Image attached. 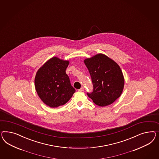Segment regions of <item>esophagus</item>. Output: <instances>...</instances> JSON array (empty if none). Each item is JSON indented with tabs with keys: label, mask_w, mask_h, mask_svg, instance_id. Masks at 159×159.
Wrapping results in <instances>:
<instances>
[{
	"label": "esophagus",
	"mask_w": 159,
	"mask_h": 159,
	"mask_svg": "<svg viewBox=\"0 0 159 159\" xmlns=\"http://www.w3.org/2000/svg\"><path fill=\"white\" fill-rule=\"evenodd\" d=\"M84 88H83V87H82V88H81L80 89H78V91H80V92H82V91H84Z\"/></svg>",
	"instance_id": "1"
}]
</instances>
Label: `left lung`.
Returning a JSON list of instances; mask_svg holds the SVG:
<instances>
[{"instance_id":"left-lung-1","label":"left lung","mask_w":159,"mask_h":159,"mask_svg":"<svg viewBox=\"0 0 159 159\" xmlns=\"http://www.w3.org/2000/svg\"><path fill=\"white\" fill-rule=\"evenodd\" d=\"M93 84V92L87 95L95 104L104 107L121 96L124 86L123 72L112 59L99 53L84 60Z\"/></svg>"}]
</instances>
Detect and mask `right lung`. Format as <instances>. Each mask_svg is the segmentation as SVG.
<instances>
[{
	"mask_svg": "<svg viewBox=\"0 0 159 159\" xmlns=\"http://www.w3.org/2000/svg\"><path fill=\"white\" fill-rule=\"evenodd\" d=\"M69 61L53 57L39 68L35 78V87L42 101L55 108L66 104L75 89L66 73Z\"/></svg>",
	"mask_w": 159,
	"mask_h": 159,
	"instance_id": "obj_1",
	"label": "right lung"
}]
</instances>
